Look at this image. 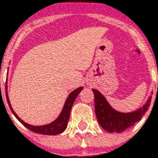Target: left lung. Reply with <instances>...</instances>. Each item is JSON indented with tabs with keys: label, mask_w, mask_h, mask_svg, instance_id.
Wrapping results in <instances>:
<instances>
[{
	"label": "left lung",
	"mask_w": 158,
	"mask_h": 158,
	"mask_svg": "<svg viewBox=\"0 0 158 158\" xmlns=\"http://www.w3.org/2000/svg\"><path fill=\"white\" fill-rule=\"evenodd\" d=\"M93 92L94 93L97 119L100 126L110 133H121L128 128L133 126L136 122L140 121L141 117L147 112L152 100V96H150L142 107L132 112L123 113L114 109L99 91L93 89Z\"/></svg>",
	"instance_id": "8db88e82"
}]
</instances>
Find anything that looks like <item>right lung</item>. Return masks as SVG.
<instances>
[{
  "instance_id": "right-lung-1",
  "label": "right lung",
  "mask_w": 158,
  "mask_h": 158,
  "mask_svg": "<svg viewBox=\"0 0 158 158\" xmlns=\"http://www.w3.org/2000/svg\"><path fill=\"white\" fill-rule=\"evenodd\" d=\"M6 83L7 84V81H6ZM83 89V87H80L77 88L76 90L72 91L69 95H68L67 98L65 100V104L64 107L62 109L61 112L60 114V115L58 116V118L55 119L54 121L47 124V125H32L27 124L26 122H24L23 119H21L18 115L14 112L13 109L11 108V103H10V100L8 98V93H7V85H6V100H7L8 105L11 109V112L14 114L16 118H18V121H20L23 125L26 128H27L28 130H30L33 132L38 133V134H42V135H55L60 134L62 132H64L65 130L67 127L68 120L70 118V114H71V107L73 105V103L75 102V99L77 98V97L81 91Z\"/></svg>"
}]
</instances>
